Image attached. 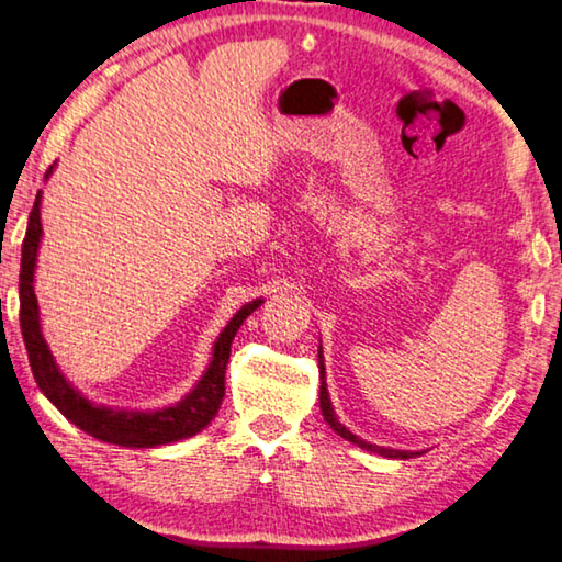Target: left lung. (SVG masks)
Returning a JSON list of instances; mask_svg holds the SVG:
<instances>
[{
	"instance_id": "8db88e82",
	"label": "left lung",
	"mask_w": 562,
	"mask_h": 562,
	"mask_svg": "<svg viewBox=\"0 0 562 562\" xmlns=\"http://www.w3.org/2000/svg\"><path fill=\"white\" fill-rule=\"evenodd\" d=\"M318 373H321V395H318V403H321V413H324V420L328 423L330 428L336 430L338 436L351 440L353 446L363 448V450H371V453H379L383 458H398V461H408V458H416L420 456L418 450L413 453V450H393V448H383V446H375V443H368L361 436H356L348 430L341 420H338L336 411H334V403H330V395H328V385H326V366H324V351L318 348Z\"/></svg>"
}]
</instances>
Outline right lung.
<instances>
[{"label": "right lung", "instance_id": "right-lung-1", "mask_svg": "<svg viewBox=\"0 0 562 562\" xmlns=\"http://www.w3.org/2000/svg\"><path fill=\"white\" fill-rule=\"evenodd\" d=\"M57 167V164H54ZM54 167L44 173V181L52 177ZM42 191H36L30 224H26V236L22 244V271H20V326L22 338L30 356V366L34 381L40 391L57 406L64 418L71 420L74 426L85 430L91 438L104 440V443L124 446V448H156L187 440L204 430L221 408L224 401V375L228 353H232V341L236 330L241 328L244 321L261 306L263 299H254L244 303L236 311L234 318L228 321L224 330L216 336L214 348H211V361L201 379L194 383L181 401L169 403L161 408H119L106 406V403L91 401L89 395L81 393L77 385L67 381L61 368L54 358L47 338L42 334V316L40 303L34 293V271L36 256H40L42 244Z\"/></svg>", "mask_w": 562, "mask_h": 562}]
</instances>
